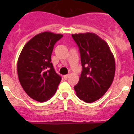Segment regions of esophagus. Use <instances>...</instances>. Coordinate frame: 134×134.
Instances as JSON below:
<instances>
[{
	"label": "esophagus",
	"instance_id": "1",
	"mask_svg": "<svg viewBox=\"0 0 134 134\" xmlns=\"http://www.w3.org/2000/svg\"><path fill=\"white\" fill-rule=\"evenodd\" d=\"M69 77V74H66V75H64V79H65V80H67V79Z\"/></svg>",
	"mask_w": 134,
	"mask_h": 134
}]
</instances>
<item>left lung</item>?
<instances>
[{
  "instance_id": "1",
  "label": "left lung",
  "mask_w": 134,
  "mask_h": 134,
  "mask_svg": "<svg viewBox=\"0 0 134 134\" xmlns=\"http://www.w3.org/2000/svg\"><path fill=\"white\" fill-rule=\"evenodd\" d=\"M72 37L79 46L82 67L74 88L79 99L91 103L103 96L113 82L114 56L107 42L95 34H72Z\"/></svg>"
}]
</instances>
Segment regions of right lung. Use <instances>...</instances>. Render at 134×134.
Wrapping results in <instances>:
<instances>
[{
	"label": "right lung",
	"mask_w": 134,
	"mask_h": 134,
	"mask_svg": "<svg viewBox=\"0 0 134 134\" xmlns=\"http://www.w3.org/2000/svg\"><path fill=\"white\" fill-rule=\"evenodd\" d=\"M62 37L49 31L37 34L25 45L19 57L20 83L25 93L37 101L50 99L61 81L51 62V55L55 43Z\"/></svg>",
	"instance_id": "1"
}]
</instances>
